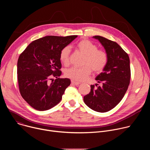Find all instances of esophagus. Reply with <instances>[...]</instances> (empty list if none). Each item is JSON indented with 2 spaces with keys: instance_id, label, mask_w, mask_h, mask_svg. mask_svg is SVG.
<instances>
[{
  "instance_id": "esophagus-1",
  "label": "esophagus",
  "mask_w": 150,
  "mask_h": 150,
  "mask_svg": "<svg viewBox=\"0 0 150 150\" xmlns=\"http://www.w3.org/2000/svg\"><path fill=\"white\" fill-rule=\"evenodd\" d=\"M71 83L73 84V85H78L79 84V82H75V81H71Z\"/></svg>"
}]
</instances>
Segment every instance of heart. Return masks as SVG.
Masks as SVG:
<instances>
[{
  "label": "heart",
  "mask_w": 150,
  "mask_h": 150,
  "mask_svg": "<svg viewBox=\"0 0 150 150\" xmlns=\"http://www.w3.org/2000/svg\"><path fill=\"white\" fill-rule=\"evenodd\" d=\"M77 49L85 56L84 67L82 68L71 67L65 70V76L76 82H81L91 74L92 70L96 73L101 72L108 62V54L104 50L98 49V46L87 39L79 41L76 45ZM71 49L69 46L62 48L60 52V62L67 65L69 61Z\"/></svg>",
  "instance_id": "obj_1"
}]
</instances>
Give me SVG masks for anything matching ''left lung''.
Segmentation results:
<instances>
[{
    "instance_id": "1",
    "label": "left lung",
    "mask_w": 150,
    "mask_h": 150,
    "mask_svg": "<svg viewBox=\"0 0 150 150\" xmlns=\"http://www.w3.org/2000/svg\"><path fill=\"white\" fill-rule=\"evenodd\" d=\"M108 54V62L96 78L98 83L91 85V91L83 101L92 110L104 113L116 107L124 97L131 79L130 60L127 53L115 41L96 35Z\"/></svg>"
}]
</instances>
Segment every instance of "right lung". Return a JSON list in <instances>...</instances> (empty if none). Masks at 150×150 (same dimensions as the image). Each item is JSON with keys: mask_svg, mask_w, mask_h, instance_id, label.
I'll list each match as a JSON object with an SVG mask.
<instances>
[{"mask_svg": "<svg viewBox=\"0 0 150 150\" xmlns=\"http://www.w3.org/2000/svg\"><path fill=\"white\" fill-rule=\"evenodd\" d=\"M77 37H42L31 42L19 55L17 63L19 92L34 109L47 110L61 101L71 81L59 78L62 74L60 52ZM53 77L56 78L54 80Z\"/></svg>", "mask_w": 150, "mask_h": 150, "instance_id": "add662e5", "label": "right lung"}]
</instances>
